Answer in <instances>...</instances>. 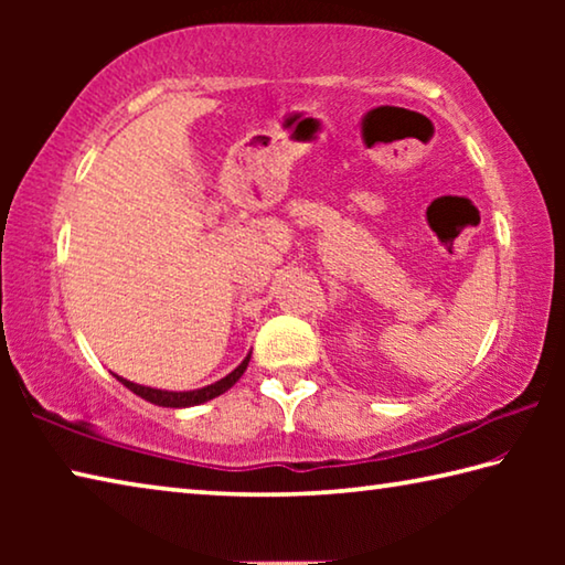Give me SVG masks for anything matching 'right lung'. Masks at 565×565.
<instances>
[{
  "mask_svg": "<svg viewBox=\"0 0 565 565\" xmlns=\"http://www.w3.org/2000/svg\"><path fill=\"white\" fill-rule=\"evenodd\" d=\"M248 359H252V353H246V359L238 363V366L232 371V374H226L224 379L214 381V384L209 386H202V388H194V391H167V388H151V386H141V384H134V381L129 379H121L117 376L124 386H127L129 391H134V394L141 396L145 401H149V404L154 406H164V408H189V406H199V404H206V401H212L216 396L226 394L228 388H232L238 379L244 376V371L248 366Z\"/></svg>",
  "mask_w": 565,
  "mask_h": 565,
  "instance_id": "add662e5",
  "label": "right lung"
}]
</instances>
